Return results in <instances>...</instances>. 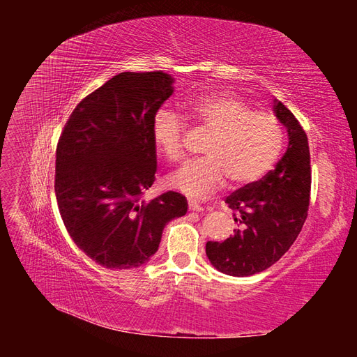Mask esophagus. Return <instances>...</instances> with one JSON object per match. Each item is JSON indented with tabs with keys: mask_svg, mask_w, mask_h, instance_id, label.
Masks as SVG:
<instances>
[{
	"mask_svg": "<svg viewBox=\"0 0 357 357\" xmlns=\"http://www.w3.org/2000/svg\"><path fill=\"white\" fill-rule=\"evenodd\" d=\"M189 210L192 211H204V207L197 201H189Z\"/></svg>",
	"mask_w": 357,
	"mask_h": 357,
	"instance_id": "34e87169",
	"label": "esophagus"
}]
</instances>
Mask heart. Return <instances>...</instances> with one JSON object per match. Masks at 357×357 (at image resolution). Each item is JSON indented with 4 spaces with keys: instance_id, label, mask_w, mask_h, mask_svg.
<instances>
[{
    "instance_id": "1",
    "label": "heart",
    "mask_w": 357,
    "mask_h": 357,
    "mask_svg": "<svg viewBox=\"0 0 357 357\" xmlns=\"http://www.w3.org/2000/svg\"><path fill=\"white\" fill-rule=\"evenodd\" d=\"M192 114L211 129L204 158L189 160L168 178V185L189 198H202L219 189L225 180L240 188L261 180L274 167L284 143L275 117L256 113L229 93L205 96L192 104ZM186 123L177 112L162 107L153 117L152 139L171 162L183 156Z\"/></svg>"
}]
</instances>
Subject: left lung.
Instances as JSON below:
<instances>
[{
    "label": "left lung",
    "instance_id": "1",
    "mask_svg": "<svg viewBox=\"0 0 357 357\" xmlns=\"http://www.w3.org/2000/svg\"><path fill=\"white\" fill-rule=\"evenodd\" d=\"M274 113L287 129L286 153L262 180L225 199L238 223L234 235L223 243L205 244L211 265L223 274L248 277L265 271L295 243L307 219L311 190L308 138L286 105L275 101Z\"/></svg>",
    "mask_w": 357,
    "mask_h": 357
}]
</instances>
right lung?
Instances as JSON below:
<instances>
[{
  "instance_id": "add662e5",
  "label": "right lung",
  "mask_w": 357,
  "mask_h": 357,
  "mask_svg": "<svg viewBox=\"0 0 357 357\" xmlns=\"http://www.w3.org/2000/svg\"><path fill=\"white\" fill-rule=\"evenodd\" d=\"M172 83L162 71L117 74L77 104L59 137L61 218L75 245L104 268L149 262L165 225L188 211L186 198L172 190L143 199L156 172L153 117Z\"/></svg>"
}]
</instances>
